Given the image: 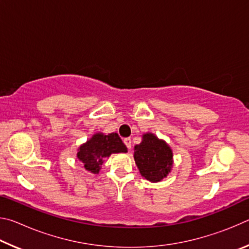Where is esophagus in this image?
Here are the masks:
<instances>
[{"label":"esophagus","instance_id":"34e87169","mask_svg":"<svg viewBox=\"0 0 249 249\" xmlns=\"http://www.w3.org/2000/svg\"><path fill=\"white\" fill-rule=\"evenodd\" d=\"M123 142H124V144L126 145V147H127L128 150L132 149V141H130V138H128V137L124 138Z\"/></svg>","mask_w":249,"mask_h":249}]
</instances>
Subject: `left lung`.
Instances as JSON below:
<instances>
[{
  "label": "left lung",
  "mask_w": 249,
  "mask_h": 249,
  "mask_svg": "<svg viewBox=\"0 0 249 249\" xmlns=\"http://www.w3.org/2000/svg\"><path fill=\"white\" fill-rule=\"evenodd\" d=\"M172 150L156 135H142L141 144L134 147V159L141 175L150 182H159L169 174L174 160Z\"/></svg>",
  "instance_id": "1"
}]
</instances>
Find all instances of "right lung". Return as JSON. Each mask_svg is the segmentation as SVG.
<instances>
[{"label":"right lung","mask_w":249,"mask_h":249,"mask_svg":"<svg viewBox=\"0 0 249 249\" xmlns=\"http://www.w3.org/2000/svg\"><path fill=\"white\" fill-rule=\"evenodd\" d=\"M127 148L119 136V134L111 133L104 135L96 133L89 141L79 147L77 157L83 162L86 170L92 174H99L104 158H108L112 154L126 153Z\"/></svg>","instance_id":"obj_1"}]
</instances>
